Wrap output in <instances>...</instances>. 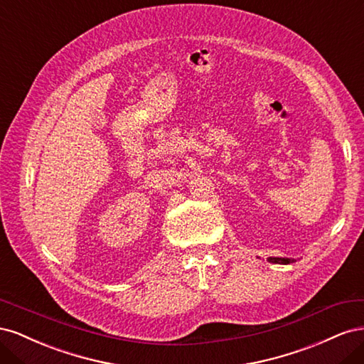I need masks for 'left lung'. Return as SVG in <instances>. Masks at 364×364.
I'll return each mask as SVG.
<instances>
[{
    "instance_id": "obj_1",
    "label": "left lung",
    "mask_w": 364,
    "mask_h": 364,
    "mask_svg": "<svg viewBox=\"0 0 364 364\" xmlns=\"http://www.w3.org/2000/svg\"><path fill=\"white\" fill-rule=\"evenodd\" d=\"M269 262H278V264H289L291 262V259L289 258H267Z\"/></svg>"
}]
</instances>
